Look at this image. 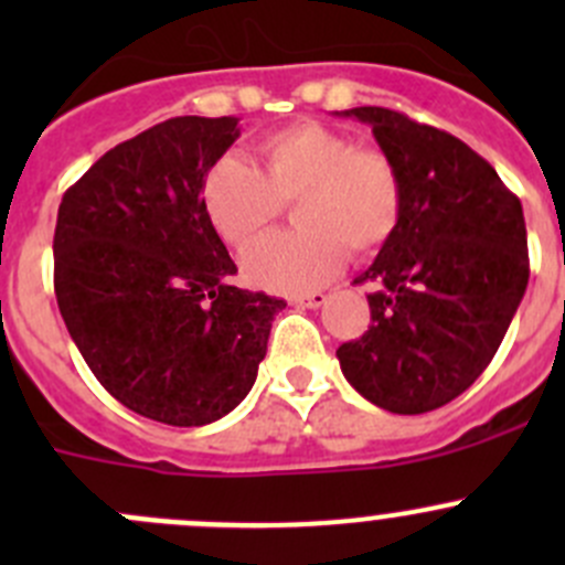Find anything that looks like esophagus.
Segmentation results:
<instances>
[{
	"label": "esophagus",
	"mask_w": 565,
	"mask_h": 565,
	"mask_svg": "<svg viewBox=\"0 0 565 565\" xmlns=\"http://www.w3.org/2000/svg\"><path fill=\"white\" fill-rule=\"evenodd\" d=\"M328 300V295L324 292H311V295H298V298H292L295 306H306V309H319V306Z\"/></svg>",
	"instance_id": "1"
}]
</instances>
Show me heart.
<instances>
[{"label":"heart","instance_id":"b5f03b06","mask_svg":"<svg viewBox=\"0 0 565 565\" xmlns=\"http://www.w3.org/2000/svg\"><path fill=\"white\" fill-rule=\"evenodd\" d=\"M259 169L224 156L204 172L202 202L221 241L246 250L292 204L300 230L262 241L243 259L254 287L298 295L322 287L355 256L377 254L396 232L404 185L396 163L377 147L319 122H298L256 145Z\"/></svg>","mask_w":565,"mask_h":565}]
</instances>
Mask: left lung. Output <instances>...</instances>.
Here are the masks:
<instances>
[{
  "mask_svg": "<svg viewBox=\"0 0 565 565\" xmlns=\"http://www.w3.org/2000/svg\"><path fill=\"white\" fill-rule=\"evenodd\" d=\"M372 125L402 174L396 232L358 284L372 324L335 350L350 385L377 407L418 415L481 377L525 295L527 230L492 163L431 125L383 106L344 111Z\"/></svg>",
  "mask_w": 565,
  "mask_h": 565,
  "instance_id": "8db88e82",
  "label": "left lung"
}]
</instances>
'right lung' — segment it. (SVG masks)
Here are the masks:
<instances>
[{"label": "right lung", "mask_w": 565, "mask_h": 565, "mask_svg": "<svg viewBox=\"0 0 565 565\" xmlns=\"http://www.w3.org/2000/svg\"><path fill=\"white\" fill-rule=\"evenodd\" d=\"M235 117H172L122 141L65 191L54 292L98 383L134 413L204 426L248 396L284 300L232 287L204 172Z\"/></svg>", "instance_id": "add662e5"}]
</instances>
